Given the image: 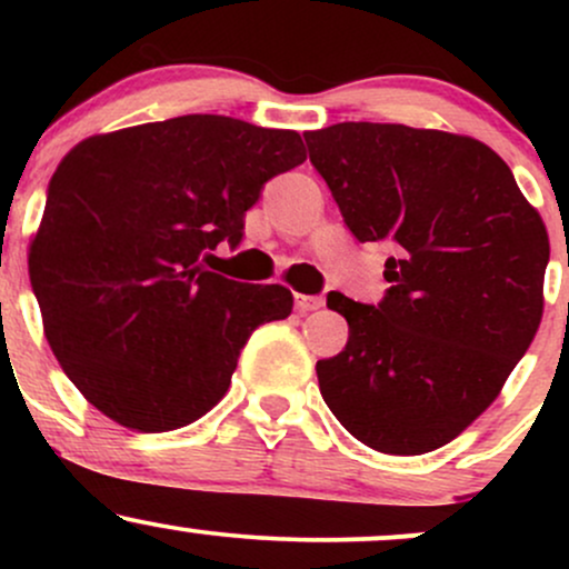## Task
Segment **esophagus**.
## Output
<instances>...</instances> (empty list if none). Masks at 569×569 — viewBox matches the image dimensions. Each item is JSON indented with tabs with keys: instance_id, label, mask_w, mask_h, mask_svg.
<instances>
[{
	"instance_id": "1",
	"label": "esophagus",
	"mask_w": 569,
	"mask_h": 569,
	"mask_svg": "<svg viewBox=\"0 0 569 569\" xmlns=\"http://www.w3.org/2000/svg\"><path fill=\"white\" fill-rule=\"evenodd\" d=\"M293 307H297V312H312L318 310V307H323V299L321 297H312V293H297L293 297Z\"/></svg>"
}]
</instances>
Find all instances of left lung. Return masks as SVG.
Segmentation results:
<instances>
[{"label": "left lung", "instance_id": "obj_1", "mask_svg": "<svg viewBox=\"0 0 569 569\" xmlns=\"http://www.w3.org/2000/svg\"><path fill=\"white\" fill-rule=\"evenodd\" d=\"M305 141L348 230L393 248L382 302L329 297L350 337L316 363L323 401L377 452H433L498 398L530 348L543 316V219L511 168L468 136L339 122Z\"/></svg>", "mask_w": 569, "mask_h": 569}]
</instances>
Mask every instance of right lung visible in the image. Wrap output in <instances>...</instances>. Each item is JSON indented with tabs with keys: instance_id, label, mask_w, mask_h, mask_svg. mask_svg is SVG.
<instances>
[{
	"instance_id": "1",
	"label": "right lung",
	"mask_w": 569,
	"mask_h": 569,
	"mask_svg": "<svg viewBox=\"0 0 569 569\" xmlns=\"http://www.w3.org/2000/svg\"><path fill=\"white\" fill-rule=\"evenodd\" d=\"M297 130L221 114L147 122L77 143L56 168L29 276L44 337L98 411L141 433L184 428L221 401L283 286L208 270L240 246L272 176L305 162Z\"/></svg>"
}]
</instances>
